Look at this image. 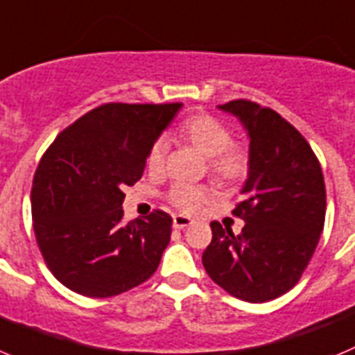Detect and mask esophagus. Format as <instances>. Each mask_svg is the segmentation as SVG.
Returning a JSON list of instances; mask_svg holds the SVG:
<instances>
[{"instance_id":"34e87169","label":"esophagus","mask_w":355,"mask_h":355,"mask_svg":"<svg viewBox=\"0 0 355 355\" xmlns=\"http://www.w3.org/2000/svg\"><path fill=\"white\" fill-rule=\"evenodd\" d=\"M193 225V219H189V217L185 216H173V226L175 228L182 230V228H187V226Z\"/></svg>"}]
</instances>
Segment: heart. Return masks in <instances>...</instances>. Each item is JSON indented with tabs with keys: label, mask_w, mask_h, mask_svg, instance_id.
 Returning <instances> with one entry per match:
<instances>
[{
	"label": "heart",
	"mask_w": 355,
	"mask_h": 355,
	"mask_svg": "<svg viewBox=\"0 0 355 355\" xmlns=\"http://www.w3.org/2000/svg\"><path fill=\"white\" fill-rule=\"evenodd\" d=\"M178 136L189 141L194 148L209 157V170L214 178L223 184H239L249 173V154L242 145L232 143V130L207 113L191 114L178 127ZM166 138L154 139L146 152V168L152 175H159L166 168ZM214 198V191L207 185L175 184L168 191V201L184 214H198Z\"/></svg>",
	"instance_id": "obj_1"
}]
</instances>
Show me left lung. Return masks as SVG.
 Listing matches in <instances>:
<instances>
[{
	"mask_svg": "<svg viewBox=\"0 0 355 355\" xmlns=\"http://www.w3.org/2000/svg\"><path fill=\"white\" fill-rule=\"evenodd\" d=\"M219 110L235 114L249 136V175L233 209L245 225L235 235L210 223L212 242L201 260L230 295L272 301L301 279L324 230L320 162L304 136L270 107L237 98Z\"/></svg>",
	"mask_w": 355,
	"mask_h": 355,
	"instance_id": "1",
	"label": "left lung"
}]
</instances>
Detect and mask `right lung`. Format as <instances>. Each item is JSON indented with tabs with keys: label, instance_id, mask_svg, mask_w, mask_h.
<instances>
[{
	"label": "right lung",
	"instance_id": "obj_1",
	"mask_svg": "<svg viewBox=\"0 0 355 355\" xmlns=\"http://www.w3.org/2000/svg\"><path fill=\"white\" fill-rule=\"evenodd\" d=\"M180 102H110L56 136L31 187L40 253L53 276L86 297H113L157 270L173 219L154 210L123 223V187L141 178L148 146L170 125Z\"/></svg>",
	"mask_w": 355,
	"mask_h": 355
}]
</instances>
